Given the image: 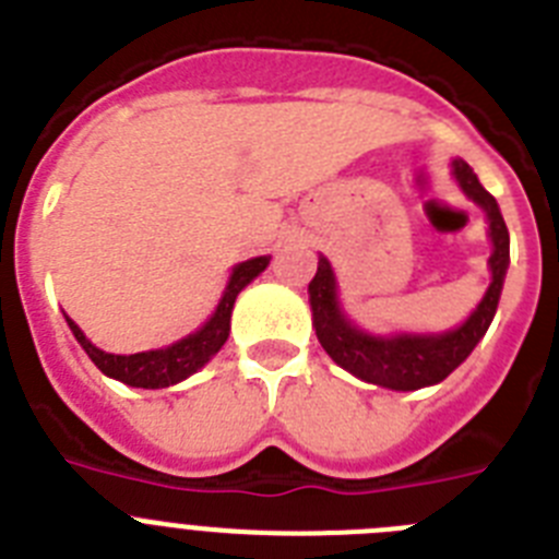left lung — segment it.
Returning <instances> with one entry per match:
<instances>
[{
	"label": "left lung",
	"mask_w": 559,
	"mask_h": 559,
	"mask_svg": "<svg viewBox=\"0 0 559 559\" xmlns=\"http://www.w3.org/2000/svg\"><path fill=\"white\" fill-rule=\"evenodd\" d=\"M451 167L453 179L459 181L464 195L487 212L492 240V283L481 302H478V308L464 319V324L437 335H372L367 330L355 328L341 310L335 274L333 265L328 263V257H319V269H316V276L308 285L313 328L324 353L341 369H347L355 378L374 383V386L394 389V392H414V389L433 386L439 380H445L473 353V347L484 338L492 316H496L503 276L510 269V231H507L496 199L484 190L473 167L464 159H453Z\"/></svg>",
	"instance_id": "left-lung-1"
}]
</instances>
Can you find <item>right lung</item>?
<instances>
[{
	"mask_svg": "<svg viewBox=\"0 0 559 559\" xmlns=\"http://www.w3.org/2000/svg\"><path fill=\"white\" fill-rule=\"evenodd\" d=\"M269 263H271V257H251V260H246V263H237L235 269H231L229 283H226L224 296H221L218 308H215L210 322L165 349H147V353H133V355L103 353L100 347H95V344L83 335V330L78 328L69 316H67V324L69 330H72V335L78 338V344L86 349L88 358L95 360V367L100 369L103 374H108V378L120 380V383H126V386H136V389L173 386V383L190 378L192 372H199L206 360L224 347L226 338H229L231 308H235L237 294H240V290H243L254 276L263 274Z\"/></svg>",
	"mask_w": 559,
	"mask_h": 559,
	"instance_id": "obj_1",
	"label": "right lung"
}]
</instances>
